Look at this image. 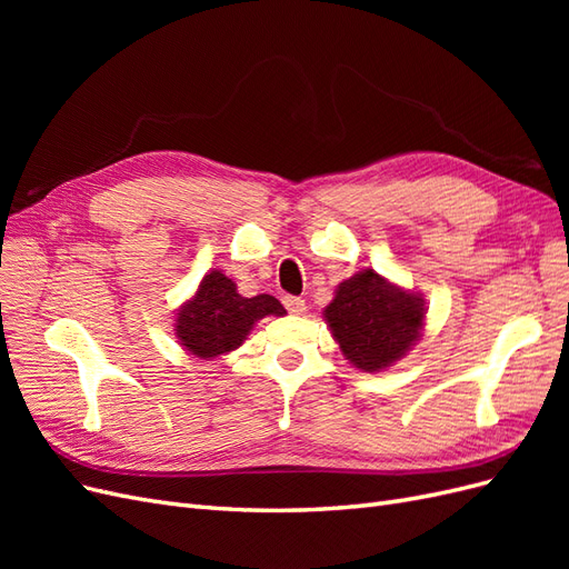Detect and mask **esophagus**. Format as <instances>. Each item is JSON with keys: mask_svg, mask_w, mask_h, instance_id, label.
<instances>
[{"mask_svg": "<svg viewBox=\"0 0 569 569\" xmlns=\"http://www.w3.org/2000/svg\"><path fill=\"white\" fill-rule=\"evenodd\" d=\"M282 303L287 306V311L295 313V316H301L306 311V301L301 297H284Z\"/></svg>", "mask_w": 569, "mask_h": 569, "instance_id": "1", "label": "esophagus"}]
</instances>
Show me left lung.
Returning <instances> with one entry per match:
<instances>
[{
    "label": "left lung",
    "instance_id": "8db88e82",
    "mask_svg": "<svg viewBox=\"0 0 569 569\" xmlns=\"http://www.w3.org/2000/svg\"><path fill=\"white\" fill-rule=\"evenodd\" d=\"M322 316L349 363L380 372L418 341L425 301L368 268L337 287Z\"/></svg>",
    "mask_w": 569,
    "mask_h": 569
}]
</instances>
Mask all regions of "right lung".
<instances>
[{"instance_id": "add662e5", "label": "right lung", "mask_w": 569, "mask_h": 569, "mask_svg": "<svg viewBox=\"0 0 569 569\" xmlns=\"http://www.w3.org/2000/svg\"><path fill=\"white\" fill-rule=\"evenodd\" d=\"M284 313V306L274 297L247 299L237 295V284L228 274L211 270L203 274L197 295L180 308L176 335L192 356L216 358L242 347L256 320Z\"/></svg>"}]
</instances>
